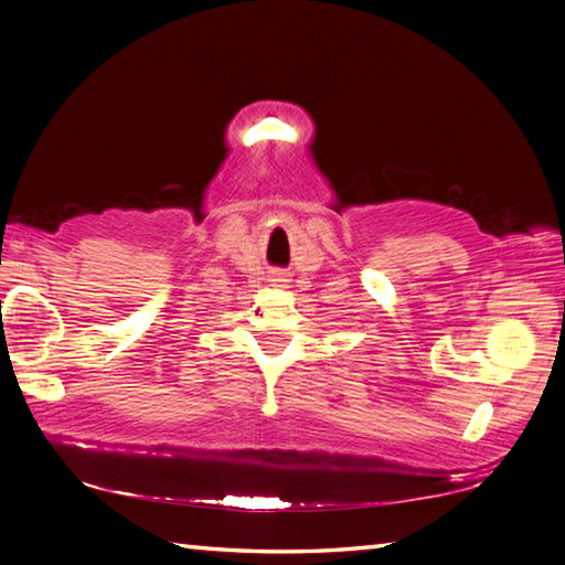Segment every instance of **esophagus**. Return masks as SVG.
<instances>
[{
	"mask_svg": "<svg viewBox=\"0 0 565 565\" xmlns=\"http://www.w3.org/2000/svg\"><path fill=\"white\" fill-rule=\"evenodd\" d=\"M271 281H276V284H286L289 279H286L284 274H274V279H271Z\"/></svg>",
	"mask_w": 565,
	"mask_h": 565,
	"instance_id": "obj_1",
	"label": "esophagus"
}]
</instances>
